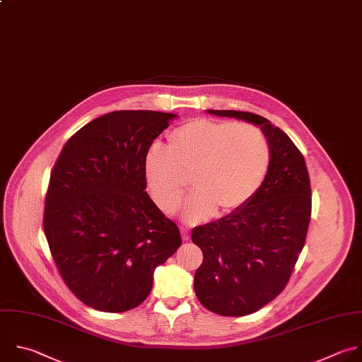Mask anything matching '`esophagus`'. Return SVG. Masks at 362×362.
Segmentation results:
<instances>
[{
  "mask_svg": "<svg viewBox=\"0 0 362 362\" xmlns=\"http://www.w3.org/2000/svg\"><path fill=\"white\" fill-rule=\"evenodd\" d=\"M180 231H182V238L185 240V242H187V240L190 238V233H189V230H186V228H182Z\"/></svg>",
  "mask_w": 362,
  "mask_h": 362,
  "instance_id": "34e87169",
  "label": "esophagus"
}]
</instances>
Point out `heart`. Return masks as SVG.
I'll list each match as a JSON object with an SVG mask.
<instances>
[{
	"label": "heart",
	"instance_id": "b5f03b06",
	"mask_svg": "<svg viewBox=\"0 0 362 362\" xmlns=\"http://www.w3.org/2000/svg\"><path fill=\"white\" fill-rule=\"evenodd\" d=\"M270 163V144L259 128L197 117L168 135V152L149 151L145 175L166 214L179 209L190 177L196 190L185 217L197 223L216 211L226 217L246 207L263 186Z\"/></svg>",
	"mask_w": 362,
	"mask_h": 362
}]
</instances>
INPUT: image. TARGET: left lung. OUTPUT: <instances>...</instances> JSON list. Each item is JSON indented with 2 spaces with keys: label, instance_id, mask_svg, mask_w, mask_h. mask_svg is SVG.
I'll return each instance as SVG.
<instances>
[{
  "label": "left lung",
  "instance_id": "1",
  "mask_svg": "<svg viewBox=\"0 0 362 362\" xmlns=\"http://www.w3.org/2000/svg\"><path fill=\"white\" fill-rule=\"evenodd\" d=\"M259 125L272 149L267 177L246 207L193 228L203 252L194 274L199 301L226 317L252 314L287 286L311 218V185L300 149L266 117L242 110H213Z\"/></svg>",
  "mask_w": 362,
  "mask_h": 362
}]
</instances>
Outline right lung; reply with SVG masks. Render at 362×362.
<instances>
[{
    "mask_svg": "<svg viewBox=\"0 0 362 362\" xmlns=\"http://www.w3.org/2000/svg\"><path fill=\"white\" fill-rule=\"evenodd\" d=\"M176 115L115 110L74 134L49 177L44 233L66 287L88 307L142 304L153 272L182 245L177 224L152 202L145 159Z\"/></svg>",
    "mask_w": 362,
    "mask_h": 362,
    "instance_id": "1",
    "label": "right lung"
}]
</instances>
